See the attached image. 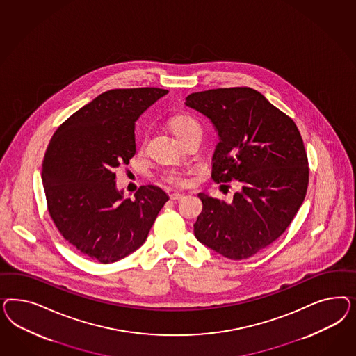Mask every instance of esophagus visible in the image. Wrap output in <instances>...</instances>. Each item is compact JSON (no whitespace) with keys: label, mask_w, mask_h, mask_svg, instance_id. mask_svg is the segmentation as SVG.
Masks as SVG:
<instances>
[{"label":"esophagus","mask_w":356,"mask_h":356,"mask_svg":"<svg viewBox=\"0 0 356 356\" xmlns=\"http://www.w3.org/2000/svg\"><path fill=\"white\" fill-rule=\"evenodd\" d=\"M184 194L181 193H172L170 195V198L172 200V201H176V200H181L183 198Z\"/></svg>","instance_id":"obj_1"}]
</instances>
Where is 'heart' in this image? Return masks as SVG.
Wrapping results in <instances>:
<instances>
[{
	"label": "heart",
	"instance_id": "b5f03b06",
	"mask_svg": "<svg viewBox=\"0 0 356 356\" xmlns=\"http://www.w3.org/2000/svg\"><path fill=\"white\" fill-rule=\"evenodd\" d=\"M171 129L176 137H180L185 131L192 129L194 127H198L197 122L193 119L188 116H176L171 120L170 122ZM163 179L167 183L173 184V185H185L188 183V175L180 170H170L163 175Z\"/></svg>",
	"mask_w": 356,
	"mask_h": 356
}]
</instances>
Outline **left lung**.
<instances>
[{"mask_svg":"<svg viewBox=\"0 0 356 356\" xmlns=\"http://www.w3.org/2000/svg\"><path fill=\"white\" fill-rule=\"evenodd\" d=\"M185 106L213 124L216 183L237 180L231 202L198 193L202 211L194 236L227 259H248L290 226L308 188V159L298 127L249 87L193 92Z\"/></svg>","mask_w":356,"mask_h":356,"instance_id":"obj_1","label":"left lung"}]
</instances>
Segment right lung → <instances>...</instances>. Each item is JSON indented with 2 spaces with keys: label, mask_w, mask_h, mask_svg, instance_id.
<instances>
[{
  "label": "right lung",
  "mask_w": 356,
  "mask_h": 356,
  "mask_svg": "<svg viewBox=\"0 0 356 356\" xmlns=\"http://www.w3.org/2000/svg\"><path fill=\"white\" fill-rule=\"evenodd\" d=\"M167 94L156 87L106 91L60 125L45 151L42 180L51 218L65 240L100 264L140 248L170 198L159 186L143 185L131 200L115 180V168L136 154L137 120Z\"/></svg>",
  "instance_id": "right-lung-1"
}]
</instances>
